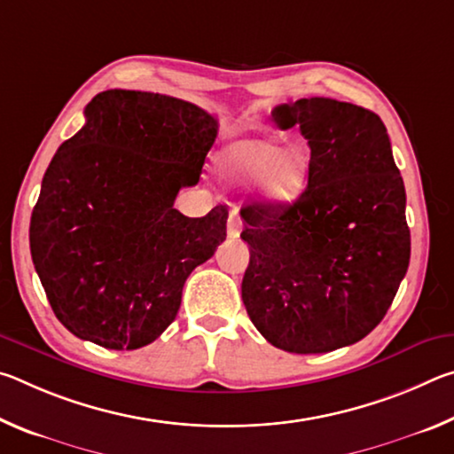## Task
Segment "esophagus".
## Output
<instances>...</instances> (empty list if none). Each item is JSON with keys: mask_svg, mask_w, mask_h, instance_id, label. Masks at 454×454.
<instances>
[{"mask_svg": "<svg viewBox=\"0 0 454 454\" xmlns=\"http://www.w3.org/2000/svg\"><path fill=\"white\" fill-rule=\"evenodd\" d=\"M240 230H242V220L238 216L236 212H232L228 216V236L230 238H238L240 236Z\"/></svg>", "mask_w": 454, "mask_h": 454, "instance_id": "esophagus-1", "label": "esophagus"}]
</instances>
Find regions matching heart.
<instances>
[{"label":"heart","instance_id":"obj_1","mask_svg":"<svg viewBox=\"0 0 454 454\" xmlns=\"http://www.w3.org/2000/svg\"><path fill=\"white\" fill-rule=\"evenodd\" d=\"M218 168L234 186H248L256 180V192L270 206L288 204L301 196L310 170V158L302 145L278 148L270 137L238 140L218 156Z\"/></svg>","mask_w":454,"mask_h":454}]
</instances>
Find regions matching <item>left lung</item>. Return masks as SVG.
<instances>
[{
    "label": "left lung",
    "mask_w": 454,
    "mask_h": 454,
    "mask_svg": "<svg viewBox=\"0 0 454 454\" xmlns=\"http://www.w3.org/2000/svg\"><path fill=\"white\" fill-rule=\"evenodd\" d=\"M309 140V186L292 204H248L242 301L276 348L320 355L355 344L393 304L411 260L406 194L382 120L330 98L274 107Z\"/></svg>",
    "instance_id": "obj_1"
}]
</instances>
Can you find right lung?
I'll return each instance as SVG.
<instances>
[{
	"instance_id": "right-lung-1",
	"label": "right lung",
	"mask_w": 454,
	"mask_h": 454,
	"mask_svg": "<svg viewBox=\"0 0 454 454\" xmlns=\"http://www.w3.org/2000/svg\"><path fill=\"white\" fill-rule=\"evenodd\" d=\"M59 145L29 222L35 272L58 320L110 350H136L172 325L184 282L226 240V206L174 208L196 186L218 120L184 99L106 90Z\"/></svg>"
}]
</instances>
